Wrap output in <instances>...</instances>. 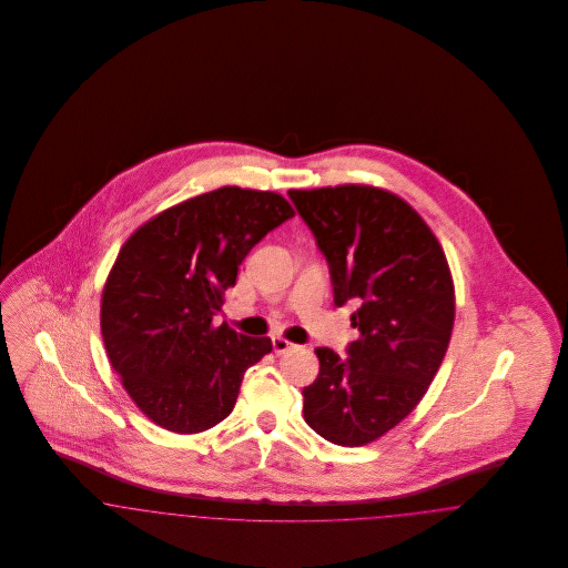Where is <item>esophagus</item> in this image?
Instances as JSON below:
<instances>
[{"instance_id": "34e87169", "label": "esophagus", "mask_w": 568, "mask_h": 568, "mask_svg": "<svg viewBox=\"0 0 568 568\" xmlns=\"http://www.w3.org/2000/svg\"><path fill=\"white\" fill-rule=\"evenodd\" d=\"M294 347V343H290L287 338H283V336H274L272 338V349H274V353H287L290 349Z\"/></svg>"}]
</instances>
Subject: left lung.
<instances>
[{
    "instance_id": "1",
    "label": "left lung",
    "mask_w": 568,
    "mask_h": 568,
    "mask_svg": "<svg viewBox=\"0 0 568 568\" xmlns=\"http://www.w3.org/2000/svg\"><path fill=\"white\" fill-rule=\"evenodd\" d=\"M329 264L334 304L359 302L349 357L320 347V375L302 389L304 419L325 440L362 447L426 396L445 357L456 290L428 223L373 185L290 190Z\"/></svg>"
}]
</instances>
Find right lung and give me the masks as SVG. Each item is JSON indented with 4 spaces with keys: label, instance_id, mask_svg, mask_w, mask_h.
<instances>
[{
    "label": "right lung",
    "instance_id": "obj_1",
    "mask_svg": "<svg viewBox=\"0 0 568 568\" xmlns=\"http://www.w3.org/2000/svg\"><path fill=\"white\" fill-rule=\"evenodd\" d=\"M294 215L281 193L221 187L165 209L121 246L100 325L114 373L153 424L197 434L232 413L246 368L272 343L213 315L246 253Z\"/></svg>",
    "mask_w": 568,
    "mask_h": 568
}]
</instances>
